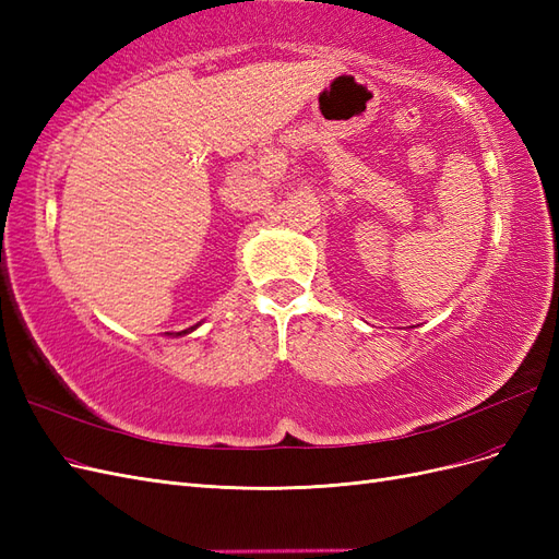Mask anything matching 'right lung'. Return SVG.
Wrapping results in <instances>:
<instances>
[{
  "label": "right lung",
  "instance_id": "add662e5",
  "mask_svg": "<svg viewBox=\"0 0 559 559\" xmlns=\"http://www.w3.org/2000/svg\"><path fill=\"white\" fill-rule=\"evenodd\" d=\"M191 331H195V326H191V329H186V331H179L177 335H186V333H191Z\"/></svg>",
  "mask_w": 559,
  "mask_h": 559
}]
</instances>
